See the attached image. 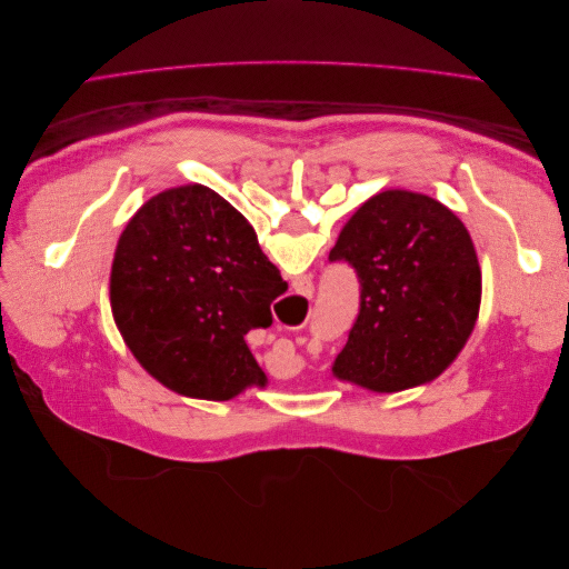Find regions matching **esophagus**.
I'll use <instances>...</instances> for the list:
<instances>
[{
	"label": "esophagus",
	"instance_id": "esophagus-1",
	"mask_svg": "<svg viewBox=\"0 0 569 569\" xmlns=\"http://www.w3.org/2000/svg\"><path fill=\"white\" fill-rule=\"evenodd\" d=\"M299 295H311V282H306V278L299 280Z\"/></svg>",
	"mask_w": 569,
	"mask_h": 569
}]
</instances>
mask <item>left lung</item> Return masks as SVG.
I'll return each mask as SVG.
<instances>
[{
    "label": "left lung",
    "mask_w": 569,
    "mask_h": 569,
    "mask_svg": "<svg viewBox=\"0 0 569 569\" xmlns=\"http://www.w3.org/2000/svg\"><path fill=\"white\" fill-rule=\"evenodd\" d=\"M330 263L358 280V316L335 375L372 391H401L449 368L479 316L472 239L432 197L389 189L343 226Z\"/></svg>",
    "instance_id": "8db88e82"
}]
</instances>
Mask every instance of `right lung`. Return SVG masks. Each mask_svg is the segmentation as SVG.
<instances>
[{
    "label": "right lung",
    "instance_id": "obj_1",
    "mask_svg": "<svg viewBox=\"0 0 569 569\" xmlns=\"http://www.w3.org/2000/svg\"><path fill=\"white\" fill-rule=\"evenodd\" d=\"M287 291L247 218L213 189L149 199L118 239L111 308L134 358L184 396L228 401L266 375L244 335Z\"/></svg>",
    "mask_w": 569,
    "mask_h": 569
}]
</instances>
